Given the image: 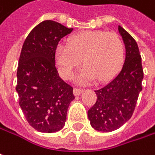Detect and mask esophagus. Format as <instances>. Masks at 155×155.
Listing matches in <instances>:
<instances>
[{"label":"esophagus","mask_w":155,"mask_h":155,"mask_svg":"<svg viewBox=\"0 0 155 155\" xmlns=\"http://www.w3.org/2000/svg\"><path fill=\"white\" fill-rule=\"evenodd\" d=\"M82 91H83L82 89H79V88H74V93L75 96L81 95V94L82 93Z\"/></svg>","instance_id":"obj_1"}]
</instances>
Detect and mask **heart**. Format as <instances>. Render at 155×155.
Here are the masks:
<instances>
[{
    "label": "heart",
    "instance_id": "b5f03b06",
    "mask_svg": "<svg viewBox=\"0 0 155 155\" xmlns=\"http://www.w3.org/2000/svg\"><path fill=\"white\" fill-rule=\"evenodd\" d=\"M125 59V46L116 33L102 30H87L73 35L67 46L58 45L54 60L59 73L64 79H71L81 60L84 67L76 81L89 83L97 78L101 81L109 80L120 70Z\"/></svg>",
    "mask_w": 155,
    "mask_h": 155
}]
</instances>
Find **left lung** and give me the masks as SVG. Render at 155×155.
Instances as JSON below:
<instances>
[{"mask_svg": "<svg viewBox=\"0 0 155 155\" xmlns=\"http://www.w3.org/2000/svg\"><path fill=\"white\" fill-rule=\"evenodd\" d=\"M117 29L126 48L124 64L107 85L95 91L97 101L88 110L91 126L101 132L114 131L130 119L142 91L143 72L137 43L121 26Z\"/></svg>", "mask_w": 155, "mask_h": 155, "instance_id": "obj_1", "label": "left lung"}]
</instances>
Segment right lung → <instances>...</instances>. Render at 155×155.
<instances>
[{
    "mask_svg": "<svg viewBox=\"0 0 155 155\" xmlns=\"http://www.w3.org/2000/svg\"><path fill=\"white\" fill-rule=\"evenodd\" d=\"M73 29L44 20L29 32L22 46L16 91L27 121L39 132L61 130L75 98L73 87L60 78L54 64L58 42Z\"/></svg>",
    "mask_w": 155,
    "mask_h": 155,
    "instance_id": "right-lung-1",
    "label": "right lung"
}]
</instances>
